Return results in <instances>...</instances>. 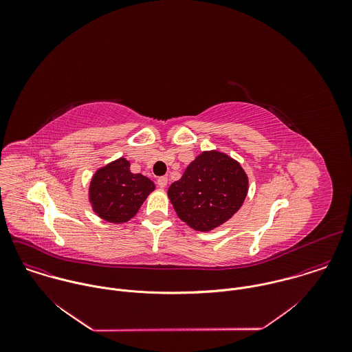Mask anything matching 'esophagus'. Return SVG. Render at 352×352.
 <instances>
[{"instance_id":"obj_1","label":"esophagus","mask_w":352,"mask_h":352,"mask_svg":"<svg viewBox=\"0 0 352 352\" xmlns=\"http://www.w3.org/2000/svg\"><path fill=\"white\" fill-rule=\"evenodd\" d=\"M157 184H158L160 188H165L166 184H168V177H165V176L158 177V179H157Z\"/></svg>"}]
</instances>
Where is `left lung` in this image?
Here are the masks:
<instances>
[{"mask_svg": "<svg viewBox=\"0 0 352 352\" xmlns=\"http://www.w3.org/2000/svg\"><path fill=\"white\" fill-rule=\"evenodd\" d=\"M250 180L240 162L226 153L201 151L170 184L168 198L190 228L210 232L229 221L243 206Z\"/></svg>", "mask_w": 352, "mask_h": 352, "instance_id": "1", "label": "left lung"}]
</instances>
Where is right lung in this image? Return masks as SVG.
<instances>
[{"label":"right lung","instance_id":"1","mask_svg":"<svg viewBox=\"0 0 352 352\" xmlns=\"http://www.w3.org/2000/svg\"><path fill=\"white\" fill-rule=\"evenodd\" d=\"M155 190L149 177L131 173L130 161L120 157L99 168L91 179L88 198L98 217L109 223H124Z\"/></svg>","mask_w":352,"mask_h":352}]
</instances>
